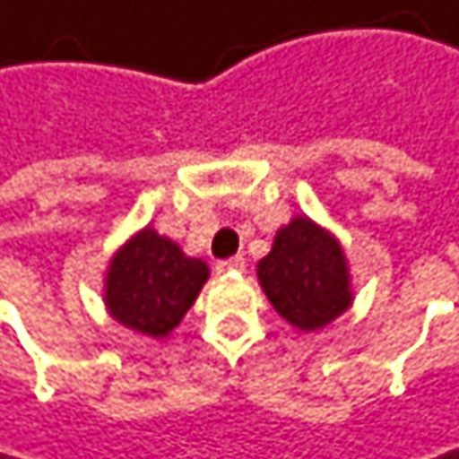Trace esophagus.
Instances as JSON below:
<instances>
[{
	"mask_svg": "<svg viewBox=\"0 0 459 459\" xmlns=\"http://www.w3.org/2000/svg\"><path fill=\"white\" fill-rule=\"evenodd\" d=\"M220 274H228V272H242L245 269V258L242 255H234V258H225V261H217L214 266Z\"/></svg>",
	"mask_w": 459,
	"mask_h": 459,
	"instance_id": "esophagus-1",
	"label": "esophagus"
}]
</instances>
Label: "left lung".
Listing matches in <instances>:
<instances>
[{"mask_svg": "<svg viewBox=\"0 0 459 459\" xmlns=\"http://www.w3.org/2000/svg\"><path fill=\"white\" fill-rule=\"evenodd\" d=\"M258 280L274 310L305 332L326 326L351 305L342 250L307 217L277 231L272 253L258 264Z\"/></svg>", "mask_w": 459, "mask_h": 459, "instance_id": "8db88e82", "label": "left lung"}]
</instances>
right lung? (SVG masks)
I'll list each match as a JSON object with an SVG mask.
<instances>
[{
	"label": "right lung",
	"mask_w": 459,
	"mask_h": 459,
	"mask_svg": "<svg viewBox=\"0 0 459 459\" xmlns=\"http://www.w3.org/2000/svg\"><path fill=\"white\" fill-rule=\"evenodd\" d=\"M206 277L204 261L187 258L171 239L143 228L117 253L106 280V302L125 326L166 337L190 310Z\"/></svg>",
	"instance_id": "right-lung-1"
}]
</instances>
